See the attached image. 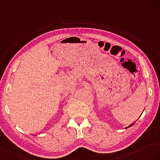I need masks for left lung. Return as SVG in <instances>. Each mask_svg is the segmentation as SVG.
Wrapping results in <instances>:
<instances>
[{"label":"left lung","mask_w":160,"mask_h":160,"mask_svg":"<svg viewBox=\"0 0 160 160\" xmlns=\"http://www.w3.org/2000/svg\"><path fill=\"white\" fill-rule=\"evenodd\" d=\"M133 124H132V125H129V127H125V129H127V128H129V127H131L132 125H133Z\"/></svg>","instance_id":"1"}]
</instances>
